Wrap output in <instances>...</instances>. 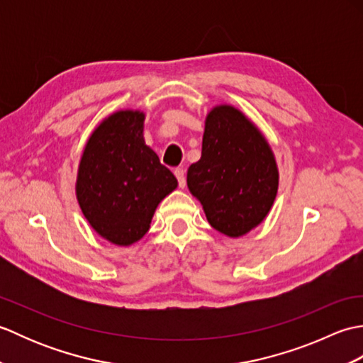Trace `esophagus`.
I'll use <instances>...</instances> for the list:
<instances>
[{
	"label": "esophagus",
	"mask_w": 363,
	"mask_h": 363,
	"mask_svg": "<svg viewBox=\"0 0 363 363\" xmlns=\"http://www.w3.org/2000/svg\"><path fill=\"white\" fill-rule=\"evenodd\" d=\"M174 176L177 177V182H179V187L186 186V172H184V168H181V167L174 168Z\"/></svg>",
	"instance_id": "esophagus-1"
}]
</instances>
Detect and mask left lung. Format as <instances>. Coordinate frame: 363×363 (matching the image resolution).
I'll use <instances>...</instances> for the list:
<instances>
[{
    "label": "left lung",
    "mask_w": 363,
    "mask_h": 363,
    "mask_svg": "<svg viewBox=\"0 0 363 363\" xmlns=\"http://www.w3.org/2000/svg\"><path fill=\"white\" fill-rule=\"evenodd\" d=\"M277 177L273 152L252 123L234 107H215L206 120L201 159L187 172L211 226L229 237L257 226L272 209Z\"/></svg>",
    "instance_id": "left-lung-1"
}]
</instances>
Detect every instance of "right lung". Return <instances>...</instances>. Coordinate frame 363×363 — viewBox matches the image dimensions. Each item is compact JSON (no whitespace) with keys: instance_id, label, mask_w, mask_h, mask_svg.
I'll return each mask as SVG.
<instances>
[{"instance_id":"right-lung-1","label":"right lung","mask_w":363,"mask_h":363,"mask_svg":"<svg viewBox=\"0 0 363 363\" xmlns=\"http://www.w3.org/2000/svg\"><path fill=\"white\" fill-rule=\"evenodd\" d=\"M142 112L121 111L104 120L81 159L76 195L84 217L115 245L148 233L157 204L177 186L143 140Z\"/></svg>"}]
</instances>
